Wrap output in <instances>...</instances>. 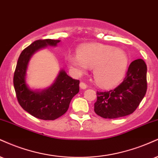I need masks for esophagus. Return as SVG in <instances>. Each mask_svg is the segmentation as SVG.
I'll use <instances>...</instances> for the list:
<instances>
[{
    "label": "esophagus",
    "mask_w": 158,
    "mask_h": 158,
    "mask_svg": "<svg viewBox=\"0 0 158 158\" xmlns=\"http://www.w3.org/2000/svg\"><path fill=\"white\" fill-rule=\"evenodd\" d=\"M79 87H80L81 89L85 90V89L87 88V85L84 82H80V84H79Z\"/></svg>",
    "instance_id": "obj_1"
}]
</instances>
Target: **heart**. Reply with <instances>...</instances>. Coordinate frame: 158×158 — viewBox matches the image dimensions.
<instances>
[{"label": "heart", "instance_id": "heart-1", "mask_svg": "<svg viewBox=\"0 0 158 158\" xmlns=\"http://www.w3.org/2000/svg\"><path fill=\"white\" fill-rule=\"evenodd\" d=\"M78 55L68 54L65 61L78 76L94 68V77L100 87L109 88L118 84L124 77L129 58L124 51L111 45L90 43L79 47Z\"/></svg>", "mask_w": 158, "mask_h": 158}]
</instances>
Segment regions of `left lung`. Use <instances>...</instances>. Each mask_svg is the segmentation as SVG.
Instances as JSON below:
<instances>
[{"label": "left lung", "mask_w": 158, "mask_h": 158, "mask_svg": "<svg viewBox=\"0 0 158 158\" xmlns=\"http://www.w3.org/2000/svg\"><path fill=\"white\" fill-rule=\"evenodd\" d=\"M146 72L147 67L143 60L131 62L121 85L110 91H97L95 113L104 118H117L132 114L145 96Z\"/></svg>", "instance_id": "left-lung-1"}]
</instances>
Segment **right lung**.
Listing matches in <instances>:
<instances>
[{"instance_id": "add662e5", "label": "right lung", "mask_w": 158, "mask_h": 158, "mask_svg": "<svg viewBox=\"0 0 158 158\" xmlns=\"http://www.w3.org/2000/svg\"><path fill=\"white\" fill-rule=\"evenodd\" d=\"M58 40H38L19 56L14 74V87L23 109L39 119L55 120L67 112L71 101L79 91V81L60 70L53 84L44 90H32L26 84L28 62L35 52L47 46L56 47Z\"/></svg>"}]
</instances>
